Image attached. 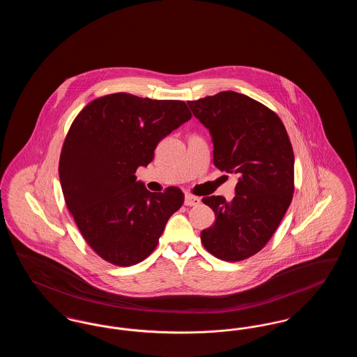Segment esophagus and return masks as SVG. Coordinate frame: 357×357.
<instances>
[{
    "instance_id": "obj_1",
    "label": "esophagus",
    "mask_w": 357,
    "mask_h": 357,
    "mask_svg": "<svg viewBox=\"0 0 357 357\" xmlns=\"http://www.w3.org/2000/svg\"><path fill=\"white\" fill-rule=\"evenodd\" d=\"M201 204V199L198 197H194L191 194H186L185 195V204L186 206H197V204Z\"/></svg>"
}]
</instances>
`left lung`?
<instances>
[{"label":"left lung","mask_w":357,"mask_h":357,"mask_svg":"<svg viewBox=\"0 0 357 357\" xmlns=\"http://www.w3.org/2000/svg\"><path fill=\"white\" fill-rule=\"evenodd\" d=\"M187 104L211 135L215 167L238 175L233 201L221 195L202 199L217 220L201 233V241L220 259H246L268 243L293 198L288 132L272 109L234 91Z\"/></svg>","instance_id":"1"}]
</instances>
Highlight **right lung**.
Wrapping results in <instances>:
<instances>
[{"instance_id": "right-lung-1", "label": "right lung", "mask_w": 357, "mask_h": 357, "mask_svg": "<svg viewBox=\"0 0 357 357\" xmlns=\"http://www.w3.org/2000/svg\"><path fill=\"white\" fill-rule=\"evenodd\" d=\"M190 119L185 102L119 92L95 99L73 120L60 155V183L82 236L107 262L131 266L147 258L183 204L181 188L150 192L135 172Z\"/></svg>"}]
</instances>
